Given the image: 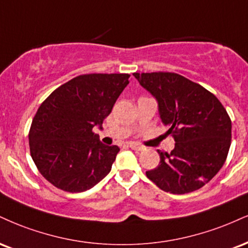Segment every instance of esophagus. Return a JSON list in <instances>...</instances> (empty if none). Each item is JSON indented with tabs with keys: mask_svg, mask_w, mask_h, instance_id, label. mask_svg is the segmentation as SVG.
<instances>
[{
	"mask_svg": "<svg viewBox=\"0 0 248 248\" xmlns=\"http://www.w3.org/2000/svg\"><path fill=\"white\" fill-rule=\"evenodd\" d=\"M128 145H129V148H132L133 150H136V151H141V150H143V148L142 145H140V144H137V143H134V142H129L128 143Z\"/></svg>",
	"mask_w": 248,
	"mask_h": 248,
	"instance_id": "34e87169",
	"label": "esophagus"
}]
</instances>
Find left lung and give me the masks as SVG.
<instances>
[{"label":"left lung","mask_w":248,"mask_h":248,"mask_svg":"<svg viewBox=\"0 0 248 248\" xmlns=\"http://www.w3.org/2000/svg\"><path fill=\"white\" fill-rule=\"evenodd\" d=\"M156 98L166 132L175 141L171 154L158 150L160 162L145 172L160 189L186 194L201 188L222 169L231 144V120L215 95L174 73H134Z\"/></svg>","instance_id":"1"}]
</instances>
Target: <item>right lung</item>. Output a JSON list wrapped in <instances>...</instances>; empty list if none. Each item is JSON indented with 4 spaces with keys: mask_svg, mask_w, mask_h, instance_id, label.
Listing matches in <instances>:
<instances>
[{
    "mask_svg": "<svg viewBox=\"0 0 248 248\" xmlns=\"http://www.w3.org/2000/svg\"><path fill=\"white\" fill-rule=\"evenodd\" d=\"M129 76H77L41 104L32 120L29 143L32 159L47 181L65 192L80 193L108 174L120 149L103 144L92 128H103Z\"/></svg>",
    "mask_w": 248,
    "mask_h": 248,
    "instance_id": "add662e5",
    "label": "right lung"
}]
</instances>
